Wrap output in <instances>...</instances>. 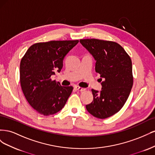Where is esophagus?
<instances>
[{
	"label": "esophagus",
	"mask_w": 155,
	"mask_h": 155,
	"mask_svg": "<svg viewBox=\"0 0 155 155\" xmlns=\"http://www.w3.org/2000/svg\"><path fill=\"white\" fill-rule=\"evenodd\" d=\"M76 89L77 91H80V92H83V91H85L86 90V88H82V87H80L79 86H77L76 87Z\"/></svg>",
	"instance_id": "1"
}]
</instances>
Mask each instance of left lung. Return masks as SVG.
Instances as JSON below:
<instances>
[{"instance_id": "left-lung-1", "label": "left lung", "mask_w": 155, "mask_h": 155, "mask_svg": "<svg viewBox=\"0 0 155 155\" xmlns=\"http://www.w3.org/2000/svg\"><path fill=\"white\" fill-rule=\"evenodd\" d=\"M79 42L96 60V72L102 81L100 92L92 89L93 101L86 109L96 118H107L120 110L130 94L133 85L132 61L115 42L96 39Z\"/></svg>"}]
</instances>
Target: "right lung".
<instances>
[{
  "label": "right lung",
  "instance_id": "1",
  "mask_svg": "<svg viewBox=\"0 0 155 155\" xmlns=\"http://www.w3.org/2000/svg\"><path fill=\"white\" fill-rule=\"evenodd\" d=\"M74 41H51L31 45L20 64V82L29 104L39 114L57 113L66 104L73 87H63L51 76L63 68V59L78 43Z\"/></svg>",
  "mask_w": 155,
  "mask_h": 155
}]
</instances>
